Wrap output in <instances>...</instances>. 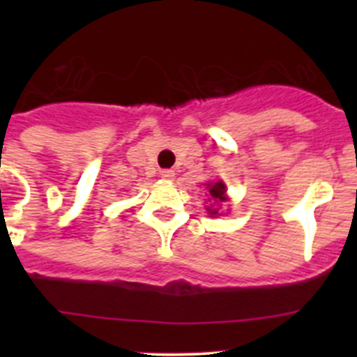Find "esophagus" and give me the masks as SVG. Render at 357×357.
<instances>
[{
	"label": "esophagus",
	"mask_w": 357,
	"mask_h": 357,
	"mask_svg": "<svg viewBox=\"0 0 357 357\" xmlns=\"http://www.w3.org/2000/svg\"><path fill=\"white\" fill-rule=\"evenodd\" d=\"M160 176H162L164 181H173L175 172H173V169H162V172H160Z\"/></svg>",
	"instance_id": "obj_1"
}]
</instances>
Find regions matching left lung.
Returning <instances> with one entry per match:
<instances>
[{
  "label": "left lung",
  "instance_id": "obj_1",
  "mask_svg": "<svg viewBox=\"0 0 357 357\" xmlns=\"http://www.w3.org/2000/svg\"><path fill=\"white\" fill-rule=\"evenodd\" d=\"M207 189H209L211 197L209 202H213V207H207V213H209L211 216H218V211L222 209V202H227V185L223 184L222 181L209 182V184H207Z\"/></svg>",
  "mask_w": 357,
  "mask_h": 357
}]
</instances>
